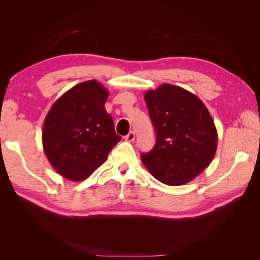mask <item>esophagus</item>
<instances>
[{"label": "esophagus", "mask_w": 260, "mask_h": 260, "mask_svg": "<svg viewBox=\"0 0 260 260\" xmlns=\"http://www.w3.org/2000/svg\"><path fill=\"white\" fill-rule=\"evenodd\" d=\"M135 138H136V133L133 132V131H130L127 136L124 137V140L125 141H129V142H132L133 140H135Z\"/></svg>", "instance_id": "34e87169"}]
</instances>
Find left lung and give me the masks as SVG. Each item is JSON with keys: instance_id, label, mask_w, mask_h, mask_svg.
I'll use <instances>...</instances> for the list:
<instances>
[{"instance_id": "left-lung-1", "label": "left lung", "mask_w": 260, "mask_h": 260, "mask_svg": "<svg viewBox=\"0 0 260 260\" xmlns=\"http://www.w3.org/2000/svg\"><path fill=\"white\" fill-rule=\"evenodd\" d=\"M144 99L156 142L141 159L165 184L190 182L208 166L217 149V130L208 109L193 93L169 83L147 91Z\"/></svg>"}]
</instances>
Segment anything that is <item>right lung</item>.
Listing matches in <instances>:
<instances>
[{"instance_id":"1","label":"right lung","mask_w":260,"mask_h":260,"mask_svg":"<svg viewBox=\"0 0 260 260\" xmlns=\"http://www.w3.org/2000/svg\"><path fill=\"white\" fill-rule=\"evenodd\" d=\"M108 91L95 80L75 85L55 102L43 123L46 157L60 176L81 181L121 140L104 104Z\"/></svg>"}]
</instances>
